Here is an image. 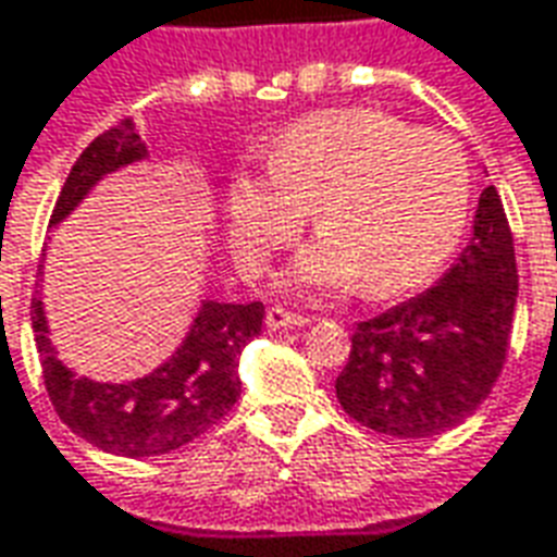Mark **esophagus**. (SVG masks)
I'll return each mask as SVG.
<instances>
[{"label":"esophagus","instance_id":"obj_1","mask_svg":"<svg viewBox=\"0 0 557 557\" xmlns=\"http://www.w3.org/2000/svg\"><path fill=\"white\" fill-rule=\"evenodd\" d=\"M306 323H311L309 314H297V311H287L282 306L267 309V326L270 330H294V326H306Z\"/></svg>","mask_w":557,"mask_h":557}]
</instances>
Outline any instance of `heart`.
<instances>
[{
	"label": "heart",
	"mask_w": 557,
	"mask_h": 557,
	"mask_svg": "<svg viewBox=\"0 0 557 557\" xmlns=\"http://www.w3.org/2000/svg\"><path fill=\"white\" fill-rule=\"evenodd\" d=\"M471 171L459 144L413 132L381 110H326L270 146V173L227 185V234L239 267L260 272L311 212L318 246L285 272L290 290L401 297L425 285L459 246Z\"/></svg>",
	"instance_id": "heart-1"
}]
</instances>
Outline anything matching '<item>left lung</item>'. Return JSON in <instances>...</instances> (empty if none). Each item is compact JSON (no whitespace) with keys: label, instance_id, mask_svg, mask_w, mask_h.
I'll return each mask as SVG.
<instances>
[{"label":"left lung","instance_id":"obj_1","mask_svg":"<svg viewBox=\"0 0 557 557\" xmlns=\"http://www.w3.org/2000/svg\"><path fill=\"white\" fill-rule=\"evenodd\" d=\"M519 297L504 203L486 185L474 234L435 287L357 323L335 377L345 413L381 435L432 437L465 423L498 381Z\"/></svg>","mask_w":557,"mask_h":557}]
</instances>
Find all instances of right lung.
I'll return each mask as SVG.
<instances>
[{
    "mask_svg": "<svg viewBox=\"0 0 557 557\" xmlns=\"http://www.w3.org/2000/svg\"><path fill=\"white\" fill-rule=\"evenodd\" d=\"M144 159H149V149L132 120H122L120 125L98 134L83 149L81 159L74 161L69 180L59 191L50 227L69 219L74 207L108 173ZM260 326L263 302L239 306L203 299L188 335L173 350L171 360L137 381L98 384L57 360V350L47 335L50 326L45 302L38 294L33 299L35 345L41 357L47 396L53 401L59 420L92 447L128 459L164 456L171 449L185 447L227 417L243 389L236 372L239 354L255 335H260Z\"/></svg>",
    "mask_w": 557,
    "mask_h": 557,
    "instance_id": "right-lung-1",
    "label": "right lung"
}]
</instances>
